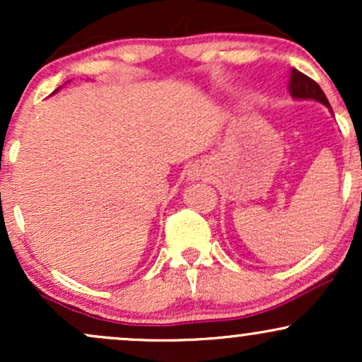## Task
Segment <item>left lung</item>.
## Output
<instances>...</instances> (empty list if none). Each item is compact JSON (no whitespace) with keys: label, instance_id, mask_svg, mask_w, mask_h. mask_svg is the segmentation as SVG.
<instances>
[{"label":"left lung","instance_id":"8db88e82","mask_svg":"<svg viewBox=\"0 0 362 362\" xmlns=\"http://www.w3.org/2000/svg\"><path fill=\"white\" fill-rule=\"evenodd\" d=\"M289 93L291 97L296 98V100H315L323 103V105L328 107L332 112L330 103H328L325 93L323 90L320 88V85L317 81H313L311 78L303 74L301 71L293 68L291 71V78H289Z\"/></svg>","mask_w":362,"mask_h":362}]
</instances>
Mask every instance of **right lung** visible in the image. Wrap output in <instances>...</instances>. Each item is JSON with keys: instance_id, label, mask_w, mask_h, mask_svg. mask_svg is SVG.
Listing matches in <instances>:
<instances>
[{"instance_id": "obj_1", "label": "right lung", "mask_w": 362, "mask_h": 362, "mask_svg": "<svg viewBox=\"0 0 362 362\" xmlns=\"http://www.w3.org/2000/svg\"><path fill=\"white\" fill-rule=\"evenodd\" d=\"M56 91H59V88H57V90H56ZM56 91H54V93H56Z\"/></svg>"}]
</instances>
